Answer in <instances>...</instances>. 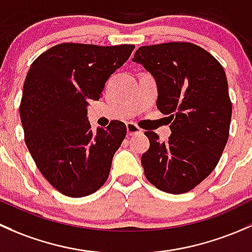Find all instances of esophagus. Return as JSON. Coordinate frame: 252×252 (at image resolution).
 <instances>
[{
    "mask_svg": "<svg viewBox=\"0 0 252 252\" xmlns=\"http://www.w3.org/2000/svg\"><path fill=\"white\" fill-rule=\"evenodd\" d=\"M126 128H127V134H128V136H132V134L142 133V129L139 128V127L137 126V125H134L133 123H128V124H127Z\"/></svg>",
    "mask_w": 252,
    "mask_h": 252,
    "instance_id": "obj_1",
    "label": "esophagus"
}]
</instances>
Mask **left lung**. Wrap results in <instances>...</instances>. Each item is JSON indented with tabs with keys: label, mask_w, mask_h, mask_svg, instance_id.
Masks as SVG:
<instances>
[{
	"label": "left lung",
	"mask_w": 252,
	"mask_h": 252,
	"mask_svg": "<svg viewBox=\"0 0 252 252\" xmlns=\"http://www.w3.org/2000/svg\"><path fill=\"white\" fill-rule=\"evenodd\" d=\"M133 62L157 80L158 109L168 115L172 132L167 142L144 132L150 142L141 159L145 177L166 193H187L215 170L229 137L232 102L224 70L190 42L142 46Z\"/></svg>",
	"instance_id": "8db88e82"
}]
</instances>
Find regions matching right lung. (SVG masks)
I'll return each mask as SVG.
<instances>
[{"mask_svg": "<svg viewBox=\"0 0 252 252\" xmlns=\"http://www.w3.org/2000/svg\"><path fill=\"white\" fill-rule=\"evenodd\" d=\"M133 49L66 42L31 64L19 107L25 144L43 177L64 195H90L108 180L126 126L114 120L93 132L87 105L102 97L109 76Z\"/></svg>", "mask_w": 252, "mask_h": 252, "instance_id": "right-lung-1", "label": "right lung"}]
</instances>
